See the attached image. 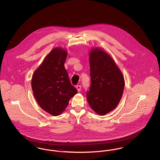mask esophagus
I'll return each instance as SVG.
<instances>
[{"instance_id":"obj_1","label":"esophagus","mask_w":160,"mask_h":160,"mask_svg":"<svg viewBox=\"0 0 160 160\" xmlns=\"http://www.w3.org/2000/svg\"><path fill=\"white\" fill-rule=\"evenodd\" d=\"M76 88L78 92H80L81 91V88H82V87H81V86H80V85H77Z\"/></svg>"}]
</instances>
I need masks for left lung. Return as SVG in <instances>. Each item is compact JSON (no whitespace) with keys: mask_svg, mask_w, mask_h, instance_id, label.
<instances>
[{"mask_svg":"<svg viewBox=\"0 0 160 160\" xmlns=\"http://www.w3.org/2000/svg\"><path fill=\"white\" fill-rule=\"evenodd\" d=\"M89 65L91 83L87 100L95 112L104 115L118 105L123 92L124 78L112 58L100 48L91 51Z\"/></svg>","mask_w":160,"mask_h":160,"instance_id":"8db88e82","label":"left lung"}]
</instances>
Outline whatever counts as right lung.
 I'll use <instances>...</instances> for the list:
<instances>
[{"mask_svg": "<svg viewBox=\"0 0 160 160\" xmlns=\"http://www.w3.org/2000/svg\"><path fill=\"white\" fill-rule=\"evenodd\" d=\"M67 52L54 48L34 72L32 89L39 106L52 116L61 114L77 92L71 85L64 63Z\"/></svg>", "mask_w": 160, "mask_h": 160, "instance_id": "obj_1", "label": "right lung"}]
</instances>
